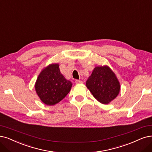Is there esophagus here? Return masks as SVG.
Wrapping results in <instances>:
<instances>
[{"mask_svg":"<svg viewBox=\"0 0 152 152\" xmlns=\"http://www.w3.org/2000/svg\"><path fill=\"white\" fill-rule=\"evenodd\" d=\"M75 83H76V84H80V83H83V81H81V80H76L75 81Z\"/></svg>","mask_w":152,"mask_h":152,"instance_id":"obj_1","label":"esophagus"}]
</instances>
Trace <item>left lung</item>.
<instances>
[{
  "instance_id": "8db88e82",
  "label": "left lung",
  "mask_w": 152,
  "mask_h": 152,
  "mask_svg": "<svg viewBox=\"0 0 152 152\" xmlns=\"http://www.w3.org/2000/svg\"><path fill=\"white\" fill-rule=\"evenodd\" d=\"M86 86L99 102L108 104L114 99L120 90V83L108 66L94 69L86 81Z\"/></svg>"
}]
</instances>
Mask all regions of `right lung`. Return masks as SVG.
<instances>
[{
    "instance_id": "obj_1",
    "label": "right lung",
    "mask_w": 152,
    "mask_h": 152,
    "mask_svg": "<svg viewBox=\"0 0 152 152\" xmlns=\"http://www.w3.org/2000/svg\"><path fill=\"white\" fill-rule=\"evenodd\" d=\"M58 64H53L44 69L39 74L36 91L42 102L47 105L59 103L69 93L72 86L71 81L61 74Z\"/></svg>"
}]
</instances>
